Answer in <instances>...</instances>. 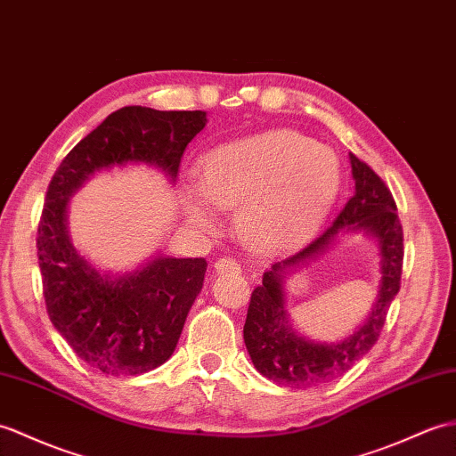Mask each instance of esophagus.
<instances>
[{
  "mask_svg": "<svg viewBox=\"0 0 456 456\" xmlns=\"http://www.w3.org/2000/svg\"><path fill=\"white\" fill-rule=\"evenodd\" d=\"M216 272L217 273H240V264L232 258H219L216 262Z\"/></svg>",
  "mask_w": 456,
  "mask_h": 456,
  "instance_id": "obj_1",
  "label": "esophagus"
}]
</instances>
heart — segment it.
Returning a JSON list of instances; mask_svg holds the SVG:
<instances>
[{"mask_svg": "<svg viewBox=\"0 0 456 456\" xmlns=\"http://www.w3.org/2000/svg\"><path fill=\"white\" fill-rule=\"evenodd\" d=\"M340 180L330 147L293 130H272L208 151L198 188L184 192V209L192 225L211 231L216 208L239 205V235L254 248L276 252L299 245L322 224Z\"/></svg>", "mask_w": 456, "mask_h": 456, "instance_id": "b5f03b06", "label": "heart"}]
</instances>
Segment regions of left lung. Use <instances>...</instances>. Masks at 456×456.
<instances>
[{"instance_id":"8db88e82","label":"left lung","mask_w":456,"mask_h":456,"mask_svg":"<svg viewBox=\"0 0 456 456\" xmlns=\"http://www.w3.org/2000/svg\"><path fill=\"white\" fill-rule=\"evenodd\" d=\"M355 192L344 209L309 245L264 273L262 285L250 295L245 344L254 367L276 385L311 388L340 379L369 354L383 330L388 306L400 291L404 232L396 214L395 198L371 167L349 153ZM363 230L378 239L381 250V289L372 314L364 326L342 343L319 345L292 330L284 311L282 273L322 253L340 232Z\"/></svg>"}]
</instances>
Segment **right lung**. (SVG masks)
Segmentation results:
<instances>
[{
	"instance_id": "right-lung-1",
	"label": "right lung",
	"mask_w": 456,
	"mask_h": 456,
	"mask_svg": "<svg viewBox=\"0 0 456 456\" xmlns=\"http://www.w3.org/2000/svg\"><path fill=\"white\" fill-rule=\"evenodd\" d=\"M206 122L202 110L124 107L85 135L50 180L37 235L46 311L77 357L104 375H142L173 355L208 262L157 256L132 273L101 276L71 245L68 200L114 165L147 163L175 180Z\"/></svg>"
}]
</instances>
